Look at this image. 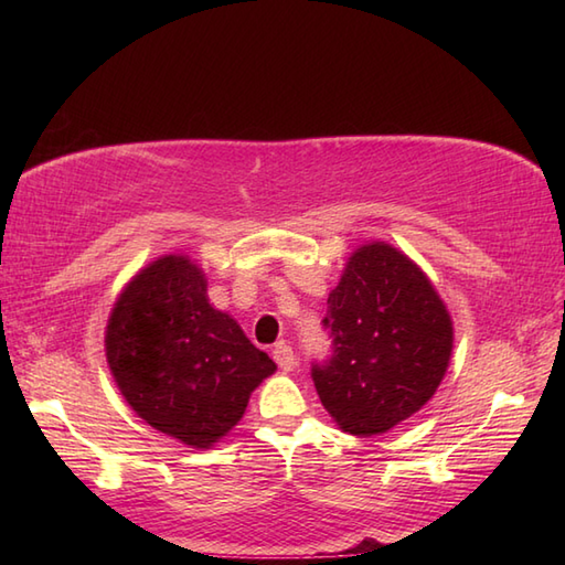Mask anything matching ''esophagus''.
Wrapping results in <instances>:
<instances>
[{
  "label": "esophagus",
  "mask_w": 565,
  "mask_h": 565,
  "mask_svg": "<svg viewBox=\"0 0 565 565\" xmlns=\"http://www.w3.org/2000/svg\"><path fill=\"white\" fill-rule=\"evenodd\" d=\"M271 356H274V362L279 364V369L281 371H294V366H296V352L291 350L289 344L286 342H279L274 347V352H271Z\"/></svg>",
  "instance_id": "34e87169"
}]
</instances>
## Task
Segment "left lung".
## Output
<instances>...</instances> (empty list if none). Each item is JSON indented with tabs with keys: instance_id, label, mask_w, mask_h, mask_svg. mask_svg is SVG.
Instances as JSON below:
<instances>
[{
	"instance_id": "8db88e82",
	"label": "left lung",
	"mask_w": 565,
	"mask_h": 565,
	"mask_svg": "<svg viewBox=\"0 0 565 565\" xmlns=\"http://www.w3.org/2000/svg\"><path fill=\"white\" fill-rule=\"evenodd\" d=\"M332 354L316 391L344 431L371 437L417 413L449 366L451 318L423 269L383 243L359 247L328 298Z\"/></svg>"
}]
</instances>
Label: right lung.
<instances>
[{
	"instance_id": "add662e5",
	"label": "right lung",
	"mask_w": 565,
	"mask_h": 565,
	"mask_svg": "<svg viewBox=\"0 0 565 565\" xmlns=\"http://www.w3.org/2000/svg\"><path fill=\"white\" fill-rule=\"evenodd\" d=\"M106 359L128 405L194 449L225 437L276 369L209 303L206 276L179 255L152 262L118 296Z\"/></svg>"
}]
</instances>
